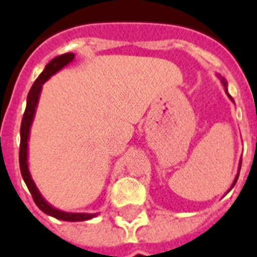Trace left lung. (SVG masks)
Instances as JSON below:
<instances>
[{"instance_id":"8db88e82","label":"left lung","mask_w":257,"mask_h":257,"mask_svg":"<svg viewBox=\"0 0 257 257\" xmlns=\"http://www.w3.org/2000/svg\"><path fill=\"white\" fill-rule=\"evenodd\" d=\"M218 77H219V79H220V83H222V84H223V87H225L226 94H227V96H229V98H230V100H231V102H234V100H233V98L230 96L229 92H227V81H226L225 79H223V77H220L219 75H218ZM240 169H241V162H240V166H238V173H237V176H235L234 181H233V184H231V187H230L229 191H231V188H233V187H234V185H235V182H237V178H238V174H240ZM229 191H227V192H229Z\"/></svg>"}]
</instances>
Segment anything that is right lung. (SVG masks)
Returning <instances> with one entry per match:
<instances>
[{"label":"right lung","instance_id":"right-lung-1","mask_svg":"<svg viewBox=\"0 0 257 257\" xmlns=\"http://www.w3.org/2000/svg\"><path fill=\"white\" fill-rule=\"evenodd\" d=\"M75 60V54L73 53H65L61 56L53 58V60L45 66V69L41 75L38 76V79L35 83L32 84L31 90L28 92L27 96V106H26V111L23 115L22 126H20V155H19V161H20V172H22L23 180L27 185L28 191L31 192L32 199L35 201L39 208H41L45 214L50 216H54L57 219L68 220V222H81V220L92 219L98 215L95 214H85V212H66V211H61L56 207H53L49 204L45 197L42 196L41 192L35 185V182L32 180L31 173L28 169V140H30V131H31L32 121L37 113L38 102H39V96H41L42 85L45 84L51 76L56 75L57 72H60L64 66L70 64L72 61Z\"/></svg>","mask_w":257,"mask_h":257}]
</instances>
